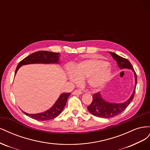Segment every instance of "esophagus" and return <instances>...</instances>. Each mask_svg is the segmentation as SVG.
<instances>
[{"mask_svg": "<svg viewBox=\"0 0 150 150\" xmlns=\"http://www.w3.org/2000/svg\"><path fill=\"white\" fill-rule=\"evenodd\" d=\"M72 94L74 95H80L82 94V91H81L79 89H77V90H75L74 91L72 92Z\"/></svg>", "mask_w": 150, "mask_h": 150, "instance_id": "esophagus-1", "label": "esophagus"}]
</instances>
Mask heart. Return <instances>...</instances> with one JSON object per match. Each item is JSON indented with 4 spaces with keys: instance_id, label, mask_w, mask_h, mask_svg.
Returning <instances> with one entry per match:
<instances>
[{
    "instance_id": "1",
    "label": "heart",
    "mask_w": 150,
    "mask_h": 150,
    "mask_svg": "<svg viewBox=\"0 0 150 150\" xmlns=\"http://www.w3.org/2000/svg\"><path fill=\"white\" fill-rule=\"evenodd\" d=\"M111 74V68L108 62L98 59H89L78 63L74 69L68 70L67 76L74 84H79L81 79H87L91 88L99 89L106 84Z\"/></svg>"
}]
</instances>
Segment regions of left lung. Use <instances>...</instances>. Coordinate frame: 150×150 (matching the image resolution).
<instances>
[{
  "label": "left lung",
  "instance_id": "left-lung-1",
  "mask_svg": "<svg viewBox=\"0 0 150 150\" xmlns=\"http://www.w3.org/2000/svg\"><path fill=\"white\" fill-rule=\"evenodd\" d=\"M110 52L112 58L117 62V64L121 69H129L133 71L134 75L135 86L133 92L132 94L131 95L127 101L121 103L108 102L103 99L100 93H95L93 95V101L88 107V110L93 115L99 117H103V118H110V117L118 115L128 106L134 98L136 86H137V74H136L131 62L126 59L117 55L114 52Z\"/></svg>",
  "mask_w": 150,
  "mask_h": 150
}]
</instances>
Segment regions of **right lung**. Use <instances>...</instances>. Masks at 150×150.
<instances>
[{
  "label": "right lung",
  "mask_w": 150,
  "mask_h": 150,
  "mask_svg": "<svg viewBox=\"0 0 150 150\" xmlns=\"http://www.w3.org/2000/svg\"><path fill=\"white\" fill-rule=\"evenodd\" d=\"M60 56V53L49 51H42L35 52L26 57L19 63L15 71V76L19 68L24 65L32 64H59ZM70 94V93L61 94L54 105L44 112L37 113V114H29L23 111H22L31 118L38 121H47L54 119L62 111L66 104L67 98L69 97Z\"/></svg>",
  "instance_id": "add662e5"
}]
</instances>
